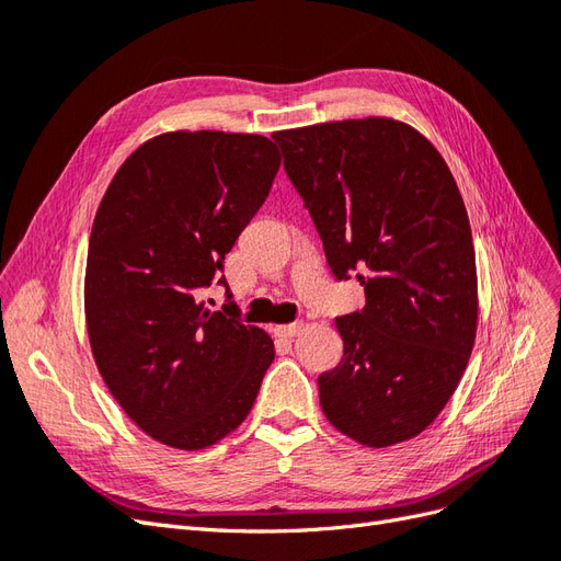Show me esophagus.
I'll use <instances>...</instances> for the list:
<instances>
[{"mask_svg": "<svg viewBox=\"0 0 561 561\" xmlns=\"http://www.w3.org/2000/svg\"><path fill=\"white\" fill-rule=\"evenodd\" d=\"M301 328H304V320H295V322H287V325H276L274 334L285 336V339H293V336H297L301 332Z\"/></svg>", "mask_w": 561, "mask_h": 561, "instance_id": "obj_1", "label": "esophagus"}]
</instances>
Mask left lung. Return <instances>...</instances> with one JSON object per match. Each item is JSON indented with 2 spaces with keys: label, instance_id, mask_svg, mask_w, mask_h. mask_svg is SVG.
<instances>
[{
  "label": "left lung",
  "instance_id": "8db88e82",
  "mask_svg": "<svg viewBox=\"0 0 561 561\" xmlns=\"http://www.w3.org/2000/svg\"><path fill=\"white\" fill-rule=\"evenodd\" d=\"M336 280L365 307L336 318L344 355L318 377L336 431L367 447L419 435L468 365L478 274L468 213L437 149L393 118H351L271 135Z\"/></svg>",
  "mask_w": 561,
  "mask_h": 561
}]
</instances>
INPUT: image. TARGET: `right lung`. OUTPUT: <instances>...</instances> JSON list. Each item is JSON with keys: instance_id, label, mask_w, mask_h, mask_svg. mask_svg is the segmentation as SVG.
Instances as JSON below:
<instances>
[{"instance_id": "add662e5", "label": "right lung", "mask_w": 561, "mask_h": 561, "mask_svg": "<svg viewBox=\"0 0 561 561\" xmlns=\"http://www.w3.org/2000/svg\"><path fill=\"white\" fill-rule=\"evenodd\" d=\"M276 145L243 133H165L118 168L93 219L87 325L110 393L163 445L203 449L250 414L274 342L227 299L201 301L262 208Z\"/></svg>"}]
</instances>
